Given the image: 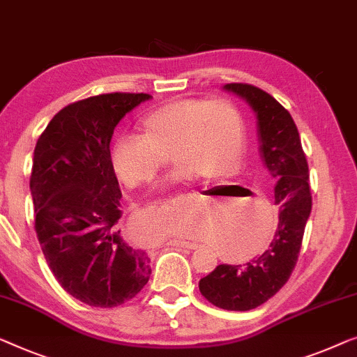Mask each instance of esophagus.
Here are the masks:
<instances>
[{"instance_id": "esophagus-1", "label": "esophagus", "mask_w": 357, "mask_h": 357, "mask_svg": "<svg viewBox=\"0 0 357 357\" xmlns=\"http://www.w3.org/2000/svg\"><path fill=\"white\" fill-rule=\"evenodd\" d=\"M170 243H174V245H177L180 248H188V250H196V248H198V245H196V243L185 241V240H172Z\"/></svg>"}]
</instances>
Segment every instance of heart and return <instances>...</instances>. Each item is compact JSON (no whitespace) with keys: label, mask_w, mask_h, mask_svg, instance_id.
Masks as SVG:
<instances>
[{"label":"heart","mask_w":357,"mask_h":357,"mask_svg":"<svg viewBox=\"0 0 357 357\" xmlns=\"http://www.w3.org/2000/svg\"><path fill=\"white\" fill-rule=\"evenodd\" d=\"M243 151L245 123L234 102L225 98L178 100L144 117L142 135H119L111 146V164L119 180L133 188L153 182L170 156L178 167L167 185H177L198 177H229L238 169ZM241 231L243 238H251L250 227Z\"/></svg>","instance_id":"b5f03b06"}]
</instances>
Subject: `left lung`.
<instances>
[{
	"label": "left lung",
	"instance_id": "obj_1",
	"mask_svg": "<svg viewBox=\"0 0 357 357\" xmlns=\"http://www.w3.org/2000/svg\"><path fill=\"white\" fill-rule=\"evenodd\" d=\"M257 119L259 154L278 206L275 235L261 256L240 266L220 264L199 280V291L227 311H250L272 298L290 278L312 208L309 167L296 123L285 107L264 90L248 84H227Z\"/></svg>",
	"mask_w": 357,
	"mask_h": 357
}]
</instances>
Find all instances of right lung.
Instances as JSON below:
<instances>
[{
	"instance_id": "right-lung-1",
	"label": "right lung",
	"mask_w": 357,
	"mask_h": 357,
	"mask_svg": "<svg viewBox=\"0 0 357 357\" xmlns=\"http://www.w3.org/2000/svg\"><path fill=\"white\" fill-rule=\"evenodd\" d=\"M148 100L107 93L72 102L35 146L30 191L41 251L61 287L89 306H119L151 275L148 252L117 229L122 193L109 149L117 123Z\"/></svg>"
}]
</instances>
